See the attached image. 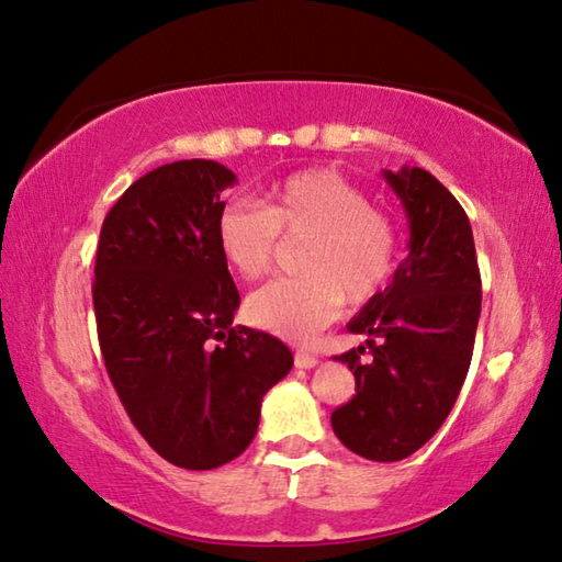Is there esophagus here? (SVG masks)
<instances>
[{
	"label": "esophagus",
	"mask_w": 562,
	"mask_h": 562,
	"mask_svg": "<svg viewBox=\"0 0 562 562\" xmlns=\"http://www.w3.org/2000/svg\"><path fill=\"white\" fill-rule=\"evenodd\" d=\"M294 364H297L300 369H312V367L319 364V359H317V355H310V351L300 349L297 355H294Z\"/></svg>",
	"instance_id": "1"
}]
</instances>
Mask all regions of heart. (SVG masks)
Returning <instances> with one entry per match:
<instances>
[{
	"label": "heart",
	"instance_id": "heart-1",
	"mask_svg": "<svg viewBox=\"0 0 562 562\" xmlns=\"http://www.w3.org/2000/svg\"><path fill=\"white\" fill-rule=\"evenodd\" d=\"M258 204L231 201L215 217L217 250L237 278H265L280 237H307L297 258L304 274L274 280L247 300V317L258 327L304 341L337 319L345 297L364 304L392 280L396 225L337 170H297L265 190Z\"/></svg>",
	"mask_w": 562,
	"mask_h": 562
}]
</instances>
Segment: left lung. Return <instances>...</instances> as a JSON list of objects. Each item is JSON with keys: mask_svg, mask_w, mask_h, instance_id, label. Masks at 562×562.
Returning a JSON list of instances; mask_svg holds the SVG:
<instances>
[{"mask_svg": "<svg viewBox=\"0 0 562 562\" xmlns=\"http://www.w3.org/2000/svg\"><path fill=\"white\" fill-rule=\"evenodd\" d=\"M384 178L408 217V258L347 325L369 339L337 357L355 372L357 394L331 412V429L369 461H402L441 429L459 398L481 317V272L469 215L429 170L404 166Z\"/></svg>", "mask_w": 562, "mask_h": 562, "instance_id": "left-lung-1", "label": "left lung"}]
</instances>
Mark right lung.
I'll list each match as a JSON object with an SVG mask.
<instances>
[{
	"instance_id": "1",
	"label": "right lung",
	"mask_w": 562,
	"mask_h": 562,
	"mask_svg": "<svg viewBox=\"0 0 562 562\" xmlns=\"http://www.w3.org/2000/svg\"><path fill=\"white\" fill-rule=\"evenodd\" d=\"M215 160H176L138 178L101 225L93 280L103 364L158 456L211 471L258 434L262 396L292 369L278 337L233 327L240 294L215 243Z\"/></svg>"
}]
</instances>
